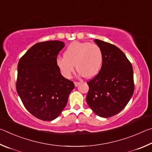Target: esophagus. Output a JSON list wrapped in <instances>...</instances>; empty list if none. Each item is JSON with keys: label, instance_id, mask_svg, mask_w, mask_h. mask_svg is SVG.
I'll list each match as a JSON object with an SVG mask.
<instances>
[{"label": "esophagus", "instance_id": "34e87169", "mask_svg": "<svg viewBox=\"0 0 152 152\" xmlns=\"http://www.w3.org/2000/svg\"><path fill=\"white\" fill-rule=\"evenodd\" d=\"M80 83V82H77V81H75L74 82V84H75V87H77V86H79V84Z\"/></svg>", "mask_w": 152, "mask_h": 152}]
</instances>
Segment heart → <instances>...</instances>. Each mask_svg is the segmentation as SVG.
I'll return each mask as SVG.
<instances>
[{
    "instance_id": "obj_1",
    "label": "heart",
    "mask_w": 152,
    "mask_h": 152,
    "mask_svg": "<svg viewBox=\"0 0 152 152\" xmlns=\"http://www.w3.org/2000/svg\"><path fill=\"white\" fill-rule=\"evenodd\" d=\"M103 61L102 49L97 45L89 42H73L69 45L63 54L58 57L57 64L61 73L70 78L75 65L80 75L91 78L97 75Z\"/></svg>"
}]
</instances>
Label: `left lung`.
<instances>
[{
  "mask_svg": "<svg viewBox=\"0 0 152 152\" xmlns=\"http://www.w3.org/2000/svg\"><path fill=\"white\" fill-rule=\"evenodd\" d=\"M103 51L102 68L87 82L86 101L93 111L102 118H110L124 110L134 92V71L126 55L114 45L95 39Z\"/></svg>",
  "mask_w": 152,
  "mask_h": 152,
  "instance_id": "1",
  "label": "left lung"
}]
</instances>
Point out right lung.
<instances>
[{
  "mask_svg": "<svg viewBox=\"0 0 152 152\" xmlns=\"http://www.w3.org/2000/svg\"><path fill=\"white\" fill-rule=\"evenodd\" d=\"M65 43L38 42L18 61L16 89L24 106L35 118L52 121L60 115L74 89L72 81L61 74L57 57Z\"/></svg>",
  "mask_w": 152,
  "mask_h": 152,
  "instance_id": "add662e5",
  "label": "right lung"
}]
</instances>
